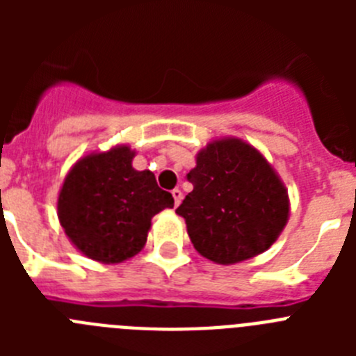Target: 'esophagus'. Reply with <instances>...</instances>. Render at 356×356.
<instances>
[{
  "label": "esophagus",
  "mask_w": 356,
  "mask_h": 356,
  "mask_svg": "<svg viewBox=\"0 0 356 356\" xmlns=\"http://www.w3.org/2000/svg\"><path fill=\"white\" fill-rule=\"evenodd\" d=\"M172 197H175V205H180L181 200H184V194H181L180 188H175V191H172Z\"/></svg>",
  "instance_id": "obj_1"
}]
</instances>
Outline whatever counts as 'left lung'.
Returning a JSON list of instances; mask_svg holds the SVG:
<instances>
[{
  "label": "left lung",
  "instance_id": "8db88e82",
  "mask_svg": "<svg viewBox=\"0 0 356 356\" xmlns=\"http://www.w3.org/2000/svg\"><path fill=\"white\" fill-rule=\"evenodd\" d=\"M187 180L193 191L176 213L197 253L222 266L273 246L289 221L284 181L257 147L237 137L210 140Z\"/></svg>",
  "mask_w": 356,
  "mask_h": 356
}]
</instances>
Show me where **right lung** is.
Segmentation results:
<instances>
[{
  "label": "right lung",
  "instance_id": "right-lung-1",
  "mask_svg": "<svg viewBox=\"0 0 356 356\" xmlns=\"http://www.w3.org/2000/svg\"><path fill=\"white\" fill-rule=\"evenodd\" d=\"M135 151L127 144L81 156L58 193V221L85 257L119 264L139 253L151 219L175 200L156 185L151 171L134 169Z\"/></svg>",
  "mask_w": 356,
  "mask_h": 356
}]
</instances>
